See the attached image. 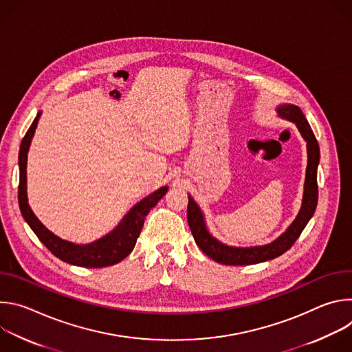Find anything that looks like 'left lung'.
<instances>
[{"label": "left lung", "mask_w": 352, "mask_h": 352, "mask_svg": "<svg viewBox=\"0 0 352 352\" xmlns=\"http://www.w3.org/2000/svg\"><path fill=\"white\" fill-rule=\"evenodd\" d=\"M278 114L283 118H287L296 124L299 132L302 133L307 140L308 147V166H307V177H305V192H304V202L300 208L299 214L295 221L288 227V230L277 238L274 242L265 246L255 248H231L227 246L217 239H214L206 230L204 216L200 213L197 205L193 202V199L189 196L188 202V224L195 238L196 245L204 250L209 258L221 265L228 266H245V265H255L261 262H266L274 259L295 243L299 238L300 232L304 231L305 226L314 216L318 205V164L320 159L319 144L314 135V131L307 121L304 113L299 107L287 104L278 107Z\"/></svg>", "instance_id": "left-lung-1"}]
</instances>
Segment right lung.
<instances>
[{
  "mask_svg": "<svg viewBox=\"0 0 352 352\" xmlns=\"http://www.w3.org/2000/svg\"><path fill=\"white\" fill-rule=\"evenodd\" d=\"M40 113L36 116L33 124L28 129L26 135L22 139L21 150H19V186H18V202L22 212L23 219L30 226L37 238L45 245V248L54 256L67 262L69 265L80 266V267H106L116 265L125 259L136 243V239L142 231L144 219L150 209L155 208L159 200L166 195L167 186L160 188L155 193L143 199L138 204L129 214L124 219V221L116 228L111 234L104 238L98 239L89 245H75L72 242L64 241L48 231L34 216L32 209L28 205L26 196V160L28 150L30 146V140L34 135V129L37 126Z\"/></svg>",
  "mask_w": 352,
  "mask_h": 352,
  "instance_id": "obj_1",
  "label": "right lung"
}]
</instances>
